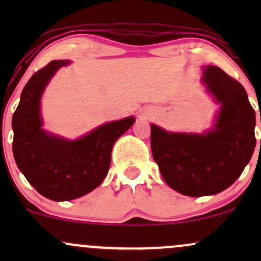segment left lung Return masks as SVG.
<instances>
[{
  "label": "left lung",
  "instance_id": "1",
  "mask_svg": "<svg viewBox=\"0 0 261 261\" xmlns=\"http://www.w3.org/2000/svg\"><path fill=\"white\" fill-rule=\"evenodd\" d=\"M221 110L205 135L167 133L151 125V149L167 184L188 196L214 195L242 174L255 148V112L244 87L217 66L203 72ZM261 143V142H260Z\"/></svg>",
  "mask_w": 261,
  "mask_h": 261
}]
</instances>
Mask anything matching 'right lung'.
I'll return each mask as SVG.
<instances>
[{
  "label": "right lung",
  "mask_w": 261,
  "mask_h": 261,
  "mask_svg": "<svg viewBox=\"0 0 261 261\" xmlns=\"http://www.w3.org/2000/svg\"><path fill=\"white\" fill-rule=\"evenodd\" d=\"M66 65L68 61L55 60L33 74L12 118L18 168L39 194L54 201L73 200L94 190L109 172L113 145L135 121L130 116L104 124L76 141L41 130V94L58 68Z\"/></svg>",
  "instance_id": "obj_1"
}]
</instances>
